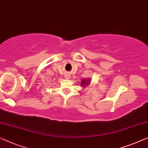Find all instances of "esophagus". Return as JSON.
<instances>
[{
  "label": "esophagus",
  "mask_w": 148,
  "mask_h": 148,
  "mask_svg": "<svg viewBox=\"0 0 148 148\" xmlns=\"http://www.w3.org/2000/svg\"><path fill=\"white\" fill-rule=\"evenodd\" d=\"M66 78H69V76H66Z\"/></svg>",
  "instance_id": "1"
}]
</instances>
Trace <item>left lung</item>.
Returning a JSON list of instances; mask_svg holds the SVG:
<instances>
[{"mask_svg": "<svg viewBox=\"0 0 148 148\" xmlns=\"http://www.w3.org/2000/svg\"><path fill=\"white\" fill-rule=\"evenodd\" d=\"M90 84V79H86V78H84V79H82V81H81V86H82V87H83V88H85L86 86H88Z\"/></svg>", "mask_w": 148, "mask_h": 148, "instance_id": "8db88e82", "label": "left lung"}]
</instances>
